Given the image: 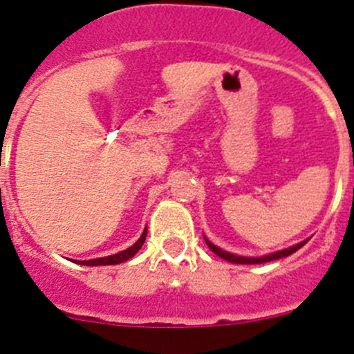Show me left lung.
Wrapping results in <instances>:
<instances>
[{
  "label": "left lung",
  "instance_id": "8db88e82",
  "mask_svg": "<svg viewBox=\"0 0 354 354\" xmlns=\"http://www.w3.org/2000/svg\"><path fill=\"white\" fill-rule=\"evenodd\" d=\"M203 238H205V236H203ZM306 241H308V240L301 241V243H298L295 246H289V248H286V250H281V252H276V253H270V255H263V257H257V259H253V257H240V255H234V253L224 252V250H221L219 246L210 243V241L205 238L207 246H209V248L212 250V252L216 253L217 257H221V259L227 260V262H231V263H266V262H272V260L283 259V257H288V255H291V253H295L296 250L301 248V246L305 245Z\"/></svg>",
  "mask_w": 354,
  "mask_h": 354
}]
</instances>
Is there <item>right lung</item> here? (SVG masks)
I'll return each mask as SVG.
<instances>
[{"label":"right lung","mask_w":354,"mask_h":354,"mask_svg":"<svg viewBox=\"0 0 354 354\" xmlns=\"http://www.w3.org/2000/svg\"><path fill=\"white\" fill-rule=\"evenodd\" d=\"M145 236H147V227H145L144 233H142V236L137 240V243L131 245L130 248L123 250V252H120V253H114V255L102 257V259L80 260V262L77 260V263H82V266H116V263L127 262L128 259H131V257H133L135 253L142 248V245H144V241H145Z\"/></svg>","instance_id":"right-lung-1"}]
</instances>
